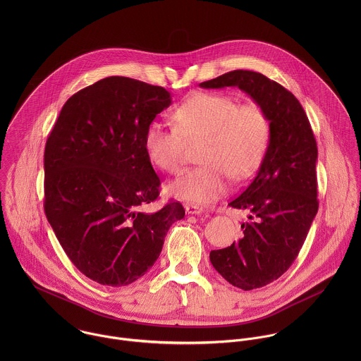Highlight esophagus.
Instances as JSON below:
<instances>
[{
    "label": "esophagus",
    "instance_id": "34e87169",
    "mask_svg": "<svg viewBox=\"0 0 361 361\" xmlns=\"http://www.w3.org/2000/svg\"><path fill=\"white\" fill-rule=\"evenodd\" d=\"M185 209L188 214L190 215H199V214H203L204 212V208L203 207L195 206V204H186Z\"/></svg>",
    "mask_w": 361,
    "mask_h": 361
}]
</instances>
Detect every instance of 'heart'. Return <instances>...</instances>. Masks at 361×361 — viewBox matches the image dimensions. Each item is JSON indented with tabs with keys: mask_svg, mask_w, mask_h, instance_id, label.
I'll return each mask as SVG.
<instances>
[{
	"mask_svg": "<svg viewBox=\"0 0 361 361\" xmlns=\"http://www.w3.org/2000/svg\"><path fill=\"white\" fill-rule=\"evenodd\" d=\"M175 125L154 119L145 133V150L155 166L176 173L183 164L186 142L203 140L202 165L182 172L168 185L171 196L195 204L222 197L231 182L257 169L269 140V119L257 103L239 104L225 93H199L180 104Z\"/></svg>",
	"mask_w": 361,
	"mask_h": 361,
	"instance_id": "b5f03b06",
	"label": "heart"
}]
</instances>
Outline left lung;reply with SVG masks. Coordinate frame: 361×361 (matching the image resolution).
Wrapping results in <instances>:
<instances>
[{
  "instance_id": "left-lung-1",
  "label": "left lung",
  "mask_w": 361,
  "mask_h": 361,
  "mask_svg": "<svg viewBox=\"0 0 361 361\" xmlns=\"http://www.w3.org/2000/svg\"><path fill=\"white\" fill-rule=\"evenodd\" d=\"M239 87L269 119V140L256 178L229 206L250 211L243 238L212 250V267L231 285L252 290L278 279L296 259L315 214L317 143L299 100L253 71H232L200 83L203 89Z\"/></svg>"
}]
</instances>
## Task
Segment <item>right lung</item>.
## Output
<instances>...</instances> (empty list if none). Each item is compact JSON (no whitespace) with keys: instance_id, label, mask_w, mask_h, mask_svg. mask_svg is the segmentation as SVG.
Wrapping results in <instances>:
<instances>
[{"instance_id":"1","label":"right lung","mask_w":361,"mask_h":361,"mask_svg":"<svg viewBox=\"0 0 361 361\" xmlns=\"http://www.w3.org/2000/svg\"><path fill=\"white\" fill-rule=\"evenodd\" d=\"M171 103L164 87L109 76L63 104L47 139V219L73 265L102 285L126 286L143 276L171 225L185 216L179 202L140 211L161 185L145 133Z\"/></svg>"}]
</instances>
